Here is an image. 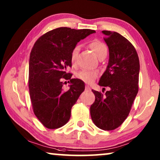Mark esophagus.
Instances as JSON below:
<instances>
[{"label":"esophagus","instance_id":"1","mask_svg":"<svg viewBox=\"0 0 160 160\" xmlns=\"http://www.w3.org/2000/svg\"><path fill=\"white\" fill-rule=\"evenodd\" d=\"M85 90H86L87 91H90V90H91L90 87L89 86V85H86V86H85Z\"/></svg>","mask_w":160,"mask_h":160}]
</instances>
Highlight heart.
Instances as JSON below:
<instances>
[{"instance_id":"obj_1","label":"heart","mask_w":160,"mask_h":160,"mask_svg":"<svg viewBox=\"0 0 160 160\" xmlns=\"http://www.w3.org/2000/svg\"><path fill=\"white\" fill-rule=\"evenodd\" d=\"M89 47L93 51V52L95 53V55L97 56V58H100L102 56L107 55V47L104 43H103L99 40H94L92 42ZM80 48L78 46L73 48V49L71 51L70 54V60L72 63H75L76 61L78 53H79ZM98 76V73L95 71H91V70H82L78 74V78H80L84 82L87 83H92L96 78Z\"/></svg>"}]
</instances>
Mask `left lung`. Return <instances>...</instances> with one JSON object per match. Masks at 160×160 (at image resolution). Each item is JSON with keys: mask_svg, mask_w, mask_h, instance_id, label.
Instances as JSON below:
<instances>
[{"mask_svg": "<svg viewBox=\"0 0 160 160\" xmlns=\"http://www.w3.org/2000/svg\"><path fill=\"white\" fill-rule=\"evenodd\" d=\"M102 32L109 58L98 84L108 87L109 90L103 95L92 90L95 101L90 107V115L99 128L112 131L123 123L131 111L138 92L140 63L136 50L128 39L116 32Z\"/></svg>", "mask_w": 160, "mask_h": 160, "instance_id": "8db88e82", "label": "left lung"}]
</instances>
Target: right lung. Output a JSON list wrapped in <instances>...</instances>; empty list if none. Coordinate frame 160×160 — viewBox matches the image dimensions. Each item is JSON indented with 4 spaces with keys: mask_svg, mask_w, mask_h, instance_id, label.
<instances>
[{
    "mask_svg": "<svg viewBox=\"0 0 160 160\" xmlns=\"http://www.w3.org/2000/svg\"><path fill=\"white\" fill-rule=\"evenodd\" d=\"M95 32L59 28L35 42L29 56V90L34 114L46 128H61L69 121L72 106L85 90L82 80L67 73L72 66L70 54L78 42ZM63 79L71 82L66 91L62 90Z\"/></svg>",
    "mask_w": 160,
    "mask_h": 160,
    "instance_id": "1",
    "label": "right lung"
}]
</instances>
